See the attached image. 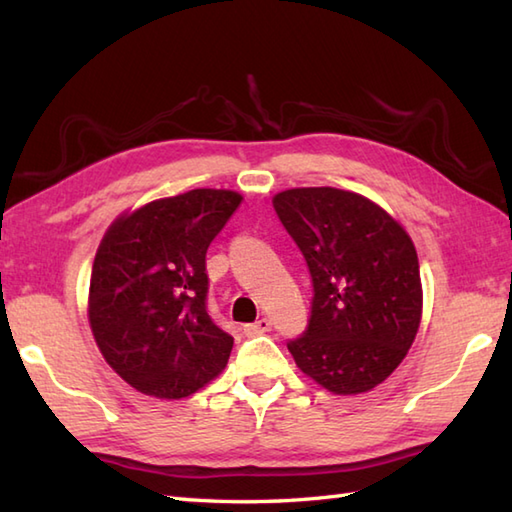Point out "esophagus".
I'll return each mask as SVG.
<instances>
[{"mask_svg": "<svg viewBox=\"0 0 512 512\" xmlns=\"http://www.w3.org/2000/svg\"><path fill=\"white\" fill-rule=\"evenodd\" d=\"M270 328H273V323H270L268 319H259V321H255V323H248V325H244V334H246V336L264 334V332H268Z\"/></svg>", "mask_w": 512, "mask_h": 512, "instance_id": "obj_1", "label": "esophagus"}]
</instances>
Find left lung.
<instances>
[{"label": "left lung", "instance_id": "1", "mask_svg": "<svg viewBox=\"0 0 512 512\" xmlns=\"http://www.w3.org/2000/svg\"><path fill=\"white\" fill-rule=\"evenodd\" d=\"M312 277L308 328L288 341L303 374L332 394H363L394 372L422 317L418 255L394 217L363 195L288 189L273 198Z\"/></svg>", "mask_w": 512, "mask_h": 512}]
</instances>
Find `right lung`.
Masks as SVG:
<instances>
[{"mask_svg": "<svg viewBox=\"0 0 512 512\" xmlns=\"http://www.w3.org/2000/svg\"><path fill=\"white\" fill-rule=\"evenodd\" d=\"M239 202L235 191L193 189L107 228L88 317L105 361L140 394L187 398L226 367L233 336L206 310V250Z\"/></svg>", "mask_w": 512, "mask_h": 512, "instance_id": "obj_1", "label": "right lung"}]
</instances>
